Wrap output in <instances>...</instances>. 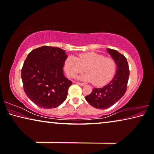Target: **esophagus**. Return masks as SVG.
I'll return each instance as SVG.
<instances>
[{"label":"esophagus","mask_w":154,"mask_h":154,"mask_svg":"<svg viewBox=\"0 0 154 154\" xmlns=\"http://www.w3.org/2000/svg\"><path fill=\"white\" fill-rule=\"evenodd\" d=\"M77 84L80 85V86H84V85H85V84L82 83V82H77Z\"/></svg>","instance_id":"34e87169"}]
</instances>
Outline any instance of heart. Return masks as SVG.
Returning <instances> with one entry per match:
<instances>
[{"instance_id": "heart-1", "label": "heart", "mask_w": 154, "mask_h": 154, "mask_svg": "<svg viewBox=\"0 0 154 154\" xmlns=\"http://www.w3.org/2000/svg\"><path fill=\"white\" fill-rule=\"evenodd\" d=\"M64 68L69 78H75L84 72L87 73L80 76V80L93 82L97 86H102L110 82L116 72V63L112 58L103 54L89 52L80 54L79 58L69 56L65 60Z\"/></svg>"}]
</instances>
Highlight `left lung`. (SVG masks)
<instances>
[{"label": "left lung", "mask_w": 154, "mask_h": 154, "mask_svg": "<svg viewBox=\"0 0 154 154\" xmlns=\"http://www.w3.org/2000/svg\"><path fill=\"white\" fill-rule=\"evenodd\" d=\"M116 63V73L113 79L102 88H94L85 100L92 107L105 109L112 107L124 96L127 90L129 69L127 58L115 49H107Z\"/></svg>", "instance_id": "1"}]
</instances>
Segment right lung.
I'll list each match as a JSON object with an SVG mask.
<instances>
[{
	"label": "right lung",
	"instance_id": "obj_1",
	"mask_svg": "<svg viewBox=\"0 0 154 154\" xmlns=\"http://www.w3.org/2000/svg\"><path fill=\"white\" fill-rule=\"evenodd\" d=\"M67 55L63 49L42 46L28 54L21 70L26 95L40 107H58L66 100L72 84L63 74Z\"/></svg>",
	"mask_w": 154,
	"mask_h": 154
}]
</instances>
